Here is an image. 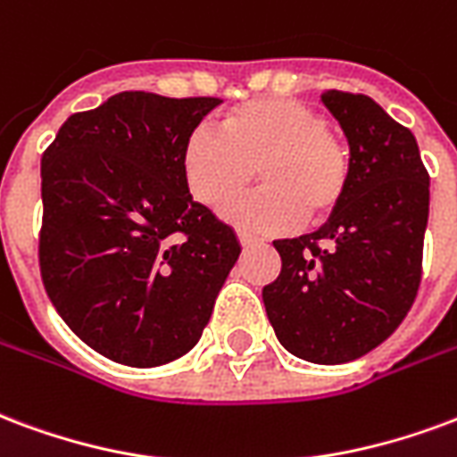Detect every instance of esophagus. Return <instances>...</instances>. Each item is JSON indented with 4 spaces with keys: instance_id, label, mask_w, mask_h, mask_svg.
I'll return each mask as SVG.
<instances>
[{
    "instance_id": "1",
    "label": "esophagus",
    "mask_w": 457,
    "mask_h": 457,
    "mask_svg": "<svg viewBox=\"0 0 457 457\" xmlns=\"http://www.w3.org/2000/svg\"><path fill=\"white\" fill-rule=\"evenodd\" d=\"M237 239H239V245L245 246H254L256 245V239L252 237V235H246V232H237Z\"/></svg>"
}]
</instances>
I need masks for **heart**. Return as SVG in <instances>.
Instances as JSON below:
<instances>
[{
  "mask_svg": "<svg viewBox=\"0 0 457 457\" xmlns=\"http://www.w3.org/2000/svg\"><path fill=\"white\" fill-rule=\"evenodd\" d=\"M263 191L229 205L225 215L256 235H286L324 222L349 194L351 160L320 108L300 99L246 101L222 118V133L195 128L181 152V174L195 201L220 211L254 181Z\"/></svg>",
  "mask_w": 457,
  "mask_h": 457,
  "instance_id": "heart-1",
  "label": "heart"
}]
</instances>
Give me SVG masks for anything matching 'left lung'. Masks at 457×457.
Returning a JSON list of instances; mask_svg holds the SVG:
<instances>
[{"mask_svg": "<svg viewBox=\"0 0 457 457\" xmlns=\"http://www.w3.org/2000/svg\"><path fill=\"white\" fill-rule=\"evenodd\" d=\"M322 104L349 140V194L317 232L273 242L283 266L262 297L283 349L337 366L383 344L417 297L428 174L417 137L370 96L329 89Z\"/></svg>", "mask_w": 457, "mask_h": 457, "instance_id": "1", "label": "left lung"}]
</instances>
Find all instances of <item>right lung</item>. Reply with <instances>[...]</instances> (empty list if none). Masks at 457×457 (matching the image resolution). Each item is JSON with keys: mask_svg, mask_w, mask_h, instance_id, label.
Wrapping results in <instances>:
<instances>
[{"mask_svg": "<svg viewBox=\"0 0 457 457\" xmlns=\"http://www.w3.org/2000/svg\"><path fill=\"white\" fill-rule=\"evenodd\" d=\"M218 104L120 91L67 118L43 152V286L116 363L164 366L194 349L242 252L181 174L186 137Z\"/></svg>", "mask_w": 457, "mask_h": 457, "instance_id": "add662e5", "label": "right lung"}]
</instances>
